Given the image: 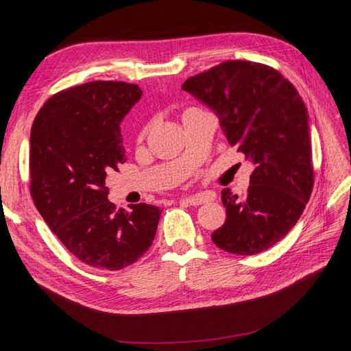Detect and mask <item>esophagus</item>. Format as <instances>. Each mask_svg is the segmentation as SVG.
Here are the masks:
<instances>
[{
  "mask_svg": "<svg viewBox=\"0 0 351 351\" xmlns=\"http://www.w3.org/2000/svg\"><path fill=\"white\" fill-rule=\"evenodd\" d=\"M213 196L212 195H206V193H199V195H186V196H182L180 200L185 202L188 205L192 206H199V205H204L206 202L212 200Z\"/></svg>",
  "mask_w": 351,
  "mask_h": 351,
  "instance_id": "1",
  "label": "esophagus"
}]
</instances>
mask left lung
Returning a JSON list of instances; mask_svg holds the SVG:
<instances>
[{"instance_id": "left-lung-1", "label": "left lung", "mask_w": 351, "mask_h": 351, "mask_svg": "<svg viewBox=\"0 0 351 351\" xmlns=\"http://www.w3.org/2000/svg\"><path fill=\"white\" fill-rule=\"evenodd\" d=\"M182 89L217 117L228 142L253 165L243 196L222 191L226 220L213 243L233 254L267 250L298 223L313 189L307 108L279 71L226 61L186 80Z\"/></svg>"}]
</instances>
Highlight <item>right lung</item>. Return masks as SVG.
Returning <instances> with one entry per match:
<instances>
[{
    "mask_svg": "<svg viewBox=\"0 0 351 351\" xmlns=\"http://www.w3.org/2000/svg\"><path fill=\"white\" fill-rule=\"evenodd\" d=\"M135 84L94 81L58 92L36 114L29 136L31 195L49 229L92 267L121 270L152 246L162 210H115L106 172L126 160L121 122L141 99Z\"/></svg>",
    "mask_w": 351,
    "mask_h": 351,
    "instance_id": "right-lung-1",
    "label": "right lung"
}]
</instances>
